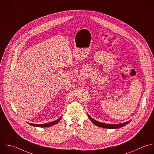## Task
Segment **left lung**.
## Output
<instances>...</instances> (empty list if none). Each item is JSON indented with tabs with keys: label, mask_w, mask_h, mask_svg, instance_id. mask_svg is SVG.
Listing matches in <instances>:
<instances>
[{
	"label": "left lung",
	"mask_w": 154,
	"mask_h": 154,
	"mask_svg": "<svg viewBox=\"0 0 154 154\" xmlns=\"http://www.w3.org/2000/svg\"><path fill=\"white\" fill-rule=\"evenodd\" d=\"M89 119H90V120L96 126H98L99 127H101V128H107V129H117V128H121L122 126H125L126 125L128 124L131 120L128 121V122H124V123H119V124H107V123H102V122H98L94 119H93L91 117H90V115L87 114Z\"/></svg>",
	"instance_id": "obj_1"
}]
</instances>
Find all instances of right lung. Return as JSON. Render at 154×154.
<instances>
[{
	"label": "right lung",
	"mask_w": 154,
	"mask_h": 154,
	"mask_svg": "<svg viewBox=\"0 0 154 154\" xmlns=\"http://www.w3.org/2000/svg\"><path fill=\"white\" fill-rule=\"evenodd\" d=\"M62 116H61L59 119H58L57 120H54L53 122H49V123H44V124H34V123H28L30 125H32L33 126H36V127H40V128H45V127H49V126H51L52 125H56L57 124L60 120H61V119L62 118Z\"/></svg>",
	"instance_id": "right-lung-1"
}]
</instances>
